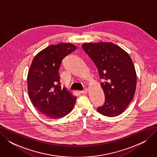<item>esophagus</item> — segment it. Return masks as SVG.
Instances as JSON below:
<instances>
[{"mask_svg": "<svg viewBox=\"0 0 157 157\" xmlns=\"http://www.w3.org/2000/svg\"><path fill=\"white\" fill-rule=\"evenodd\" d=\"M87 92H88V88H85L83 90H82V91H81V93L83 94H86Z\"/></svg>", "mask_w": 157, "mask_h": 157, "instance_id": "obj_1", "label": "esophagus"}]
</instances>
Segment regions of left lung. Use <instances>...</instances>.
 <instances>
[{
	"label": "left lung",
	"instance_id": "8db88e82",
	"mask_svg": "<svg viewBox=\"0 0 157 157\" xmlns=\"http://www.w3.org/2000/svg\"><path fill=\"white\" fill-rule=\"evenodd\" d=\"M84 51L98 69L105 95V102L97 111L108 117H117L133 99L137 85L134 65L129 55L112 43L82 44Z\"/></svg>",
	"mask_w": 157,
	"mask_h": 157
}]
</instances>
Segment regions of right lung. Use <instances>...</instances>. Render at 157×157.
I'll return each mask as SVG.
<instances>
[{
    "instance_id": "right-lung-1",
    "label": "right lung",
    "mask_w": 157,
    "mask_h": 157,
    "mask_svg": "<svg viewBox=\"0 0 157 157\" xmlns=\"http://www.w3.org/2000/svg\"><path fill=\"white\" fill-rule=\"evenodd\" d=\"M76 49L71 43L52 44L39 52L30 65L27 76L29 98L49 118L64 117L75 104L77 97L60 85L59 69L63 58Z\"/></svg>"
}]
</instances>
